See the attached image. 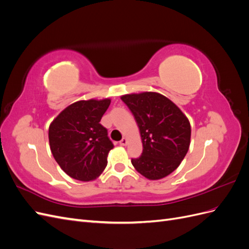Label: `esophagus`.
Returning a JSON list of instances; mask_svg holds the SVG:
<instances>
[{
	"label": "esophagus",
	"mask_w": 249,
	"mask_h": 249,
	"mask_svg": "<svg viewBox=\"0 0 249 249\" xmlns=\"http://www.w3.org/2000/svg\"><path fill=\"white\" fill-rule=\"evenodd\" d=\"M119 144H120V145H123V146L126 145V144H127V139H126V138H123L122 140L119 141Z\"/></svg>",
	"instance_id": "1"
}]
</instances>
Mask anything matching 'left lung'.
Returning <instances> with one entry per match:
<instances>
[{
    "label": "left lung",
    "instance_id": "1",
    "mask_svg": "<svg viewBox=\"0 0 249 249\" xmlns=\"http://www.w3.org/2000/svg\"><path fill=\"white\" fill-rule=\"evenodd\" d=\"M140 130L143 144L133 166L149 179H159L175 171L190 145L189 120L166 96L143 92L122 96Z\"/></svg>",
    "mask_w": 249,
    "mask_h": 249
}]
</instances>
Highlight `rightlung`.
<instances>
[{
  "instance_id": "add662e5",
  "label": "right lung",
  "mask_w": 249,
  "mask_h": 249,
  "mask_svg": "<svg viewBox=\"0 0 249 249\" xmlns=\"http://www.w3.org/2000/svg\"><path fill=\"white\" fill-rule=\"evenodd\" d=\"M110 103L109 99L76 102L50 125L52 154L62 170L74 179L92 180L107 166L108 154L114 145L100 122Z\"/></svg>"
}]
</instances>
